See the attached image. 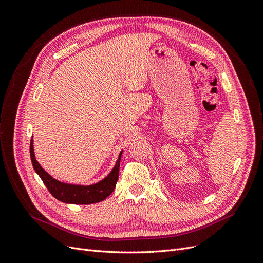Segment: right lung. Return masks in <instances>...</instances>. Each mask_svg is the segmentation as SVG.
<instances>
[{"mask_svg": "<svg viewBox=\"0 0 263 263\" xmlns=\"http://www.w3.org/2000/svg\"><path fill=\"white\" fill-rule=\"evenodd\" d=\"M29 151H30L31 163H33L35 171L37 172L38 176L41 177L44 184L46 185L47 189H48L50 194L63 203L80 204V205L98 203L105 200L107 196L112 194V192L115 189L116 182L118 180L119 162H121L122 154L119 155L114 169L104 180H102L101 182L97 183V184L82 186V185L66 184V183L59 182L55 179H53L51 176H49V174L42 168L41 164H39L36 160L35 154H34V147H33V139L30 140Z\"/></svg>", "mask_w": 263, "mask_h": 263, "instance_id": "right-lung-1", "label": "right lung"}]
</instances>
